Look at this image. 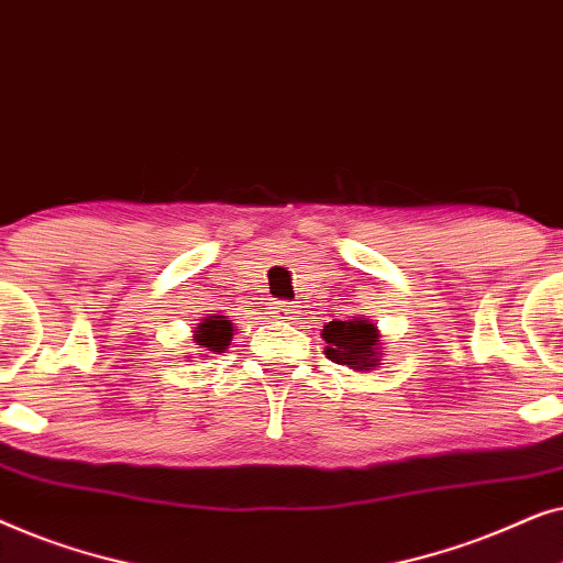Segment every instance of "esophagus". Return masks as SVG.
Instances as JSON below:
<instances>
[{
    "label": "esophagus",
    "mask_w": 563,
    "mask_h": 563,
    "mask_svg": "<svg viewBox=\"0 0 563 563\" xmlns=\"http://www.w3.org/2000/svg\"><path fill=\"white\" fill-rule=\"evenodd\" d=\"M295 302H274L272 305V312L276 318H289V314H295Z\"/></svg>",
    "instance_id": "obj_1"
}]
</instances>
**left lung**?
<instances>
[{
	"mask_svg": "<svg viewBox=\"0 0 563 563\" xmlns=\"http://www.w3.org/2000/svg\"><path fill=\"white\" fill-rule=\"evenodd\" d=\"M325 356L353 372H374L382 364V335L372 320H333L322 328Z\"/></svg>",
	"mask_w": 563,
	"mask_h": 563,
	"instance_id": "8db88e82",
	"label": "left lung"
}]
</instances>
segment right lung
<instances>
[{
    "label": "right lung",
    "instance_id": "1",
    "mask_svg": "<svg viewBox=\"0 0 563 563\" xmlns=\"http://www.w3.org/2000/svg\"><path fill=\"white\" fill-rule=\"evenodd\" d=\"M191 341H195L205 353H222L233 341V322H230L225 314H207L202 322H197V328L191 330Z\"/></svg>",
    "mask_w": 563,
    "mask_h": 563
}]
</instances>
